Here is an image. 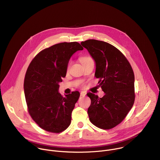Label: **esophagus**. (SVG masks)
<instances>
[{"label":"esophagus","mask_w":160,"mask_h":160,"mask_svg":"<svg viewBox=\"0 0 160 160\" xmlns=\"http://www.w3.org/2000/svg\"><path fill=\"white\" fill-rule=\"evenodd\" d=\"M85 95H86V92H83V91H82V92H80V96H81L84 97V96H85Z\"/></svg>","instance_id":"esophagus-1"}]
</instances>
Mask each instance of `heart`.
Listing matches in <instances>:
<instances>
[{"label": "heart", "instance_id": "1", "mask_svg": "<svg viewBox=\"0 0 160 160\" xmlns=\"http://www.w3.org/2000/svg\"><path fill=\"white\" fill-rule=\"evenodd\" d=\"M90 60H92V59L90 57H88V56H82L81 58H80V62H82V64L83 65L84 64L87 63V62L90 61ZM70 64H71V61H69V62H68V66H67V68L68 69L69 68L70 66Z\"/></svg>", "mask_w": 160, "mask_h": 160}]
</instances>
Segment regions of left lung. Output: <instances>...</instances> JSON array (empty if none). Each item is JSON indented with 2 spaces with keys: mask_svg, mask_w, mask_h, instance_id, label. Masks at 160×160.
I'll return each mask as SVG.
<instances>
[{
  "mask_svg": "<svg viewBox=\"0 0 160 160\" xmlns=\"http://www.w3.org/2000/svg\"><path fill=\"white\" fill-rule=\"evenodd\" d=\"M81 44L96 61L95 76L105 93L101 98L87 94L91 100L87 111L89 120L99 128L111 129L124 120L133 105L132 68L122 52L109 43L89 39Z\"/></svg>",
  "mask_w": 160,
  "mask_h": 160,
  "instance_id": "left-lung-1",
  "label": "left lung"
}]
</instances>
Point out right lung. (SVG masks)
<instances>
[{
	"label": "right lung",
	"instance_id": "add662e5",
	"mask_svg": "<svg viewBox=\"0 0 160 160\" xmlns=\"http://www.w3.org/2000/svg\"><path fill=\"white\" fill-rule=\"evenodd\" d=\"M83 49L77 42L57 43L37 54L28 68L24 80L28 111L45 131L60 133L71 123L80 93L75 91L64 98L58 92L59 83L66 77L71 56Z\"/></svg>",
	"mask_w": 160,
	"mask_h": 160
}]
</instances>
